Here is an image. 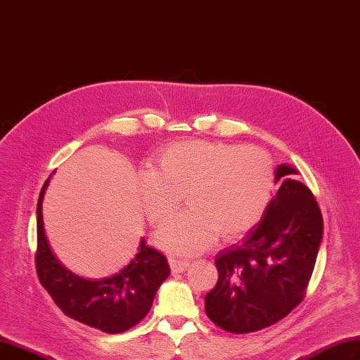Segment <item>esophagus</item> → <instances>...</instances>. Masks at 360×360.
<instances>
[{
    "label": "esophagus",
    "mask_w": 360,
    "mask_h": 360,
    "mask_svg": "<svg viewBox=\"0 0 360 360\" xmlns=\"http://www.w3.org/2000/svg\"><path fill=\"white\" fill-rule=\"evenodd\" d=\"M169 262H170V266H172V270L174 273L186 271L188 266H190V261H187V259H179L176 256H170L169 257Z\"/></svg>",
    "instance_id": "esophagus-1"
}]
</instances>
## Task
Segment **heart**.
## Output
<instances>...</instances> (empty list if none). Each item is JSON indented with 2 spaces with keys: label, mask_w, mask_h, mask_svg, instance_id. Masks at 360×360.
<instances>
[{
  "label": "heart",
  "mask_w": 360,
  "mask_h": 360,
  "mask_svg": "<svg viewBox=\"0 0 360 360\" xmlns=\"http://www.w3.org/2000/svg\"><path fill=\"white\" fill-rule=\"evenodd\" d=\"M276 187L273 158L261 147L186 141L167 147L155 169L141 174L147 218L161 225L186 195L190 208L158 231L167 252L191 256L219 236L233 239L255 229Z\"/></svg>",
  "instance_id": "1"
}]
</instances>
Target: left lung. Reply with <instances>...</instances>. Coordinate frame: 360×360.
I'll use <instances>...</instances> for the list:
<instances>
[{
  "mask_svg": "<svg viewBox=\"0 0 360 360\" xmlns=\"http://www.w3.org/2000/svg\"><path fill=\"white\" fill-rule=\"evenodd\" d=\"M296 170H276L278 193L262 221L238 244L216 256L218 282L205 296V313L233 334L264 330L282 321L305 297L323 235L311 190Z\"/></svg>",
  "mask_w": 360,
  "mask_h": 360,
  "instance_id": "8db88e82",
  "label": "left lung"
}]
</instances>
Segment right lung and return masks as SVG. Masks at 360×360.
Here are the masks:
<instances>
[{
    "mask_svg": "<svg viewBox=\"0 0 360 360\" xmlns=\"http://www.w3.org/2000/svg\"><path fill=\"white\" fill-rule=\"evenodd\" d=\"M47 184L49 179L37 205L35 265L41 285L67 316L91 328L116 334L135 327L147 316L158 288L169 278L167 257L142 239L136 257L112 278L87 281L65 270L44 235L41 204Z\"/></svg>",
    "mask_w": 360,
    "mask_h": 360,
    "instance_id": "right-lung-1",
    "label": "right lung"
}]
</instances>
